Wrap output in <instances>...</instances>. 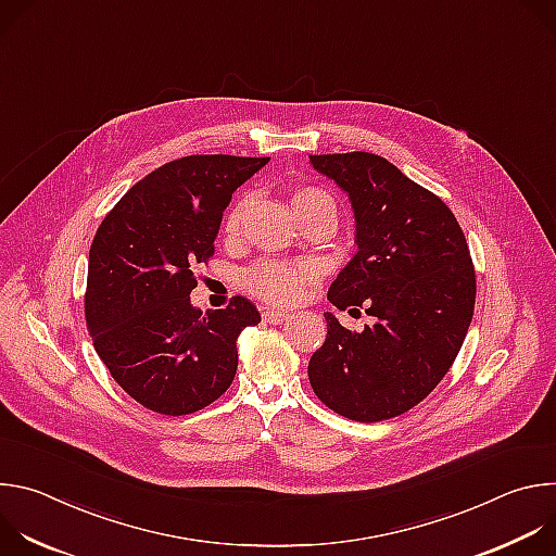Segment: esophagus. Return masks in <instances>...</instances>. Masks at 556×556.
Here are the masks:
<instances>
[{
    "instance_id": "1",
    "label": "esophagus",
    "mask_w": 556,
    "mask_h": 556,
    "mask_svg": "<svg viewBox=\"0 0 556 556\" xmlns=\"http://www.w3.org/2000/svg\"><path fill=\"white\" fill-rule=\"evenodd\" d=\"M262 319L266 321V324H273V326H281L283 321H288L290 316L286 314V312H277V309H266L264 314H262Z\"/></svg>"
}]
</instances>
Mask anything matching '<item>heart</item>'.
Segmentation results:
<instances>
[{
    "instance_id": "heart-1",
    "label": "heart",
    "mask_w": 556,
    "mask_h": 556,
    "mask_svg": "<svg viewBox=\"0 0 556 556\" xmlns=\"http://www.w3.org/2000/svg\"><path fill=\"white\" fill-rule=\"evenodd\" d=\"M316 206H330L334 208L330 195L321 189H299L292 195V208L294 215L301 219V215H305L307 211L316 208ZM247 208V200H237L230 211L224 217V235L226 237H235L237 230H240V222ZM316 279V266L309 262H277V260H262L255 266H251L244 275V288L249 294H253L255 299L268 303V305H294L305 286H309Z\"/></svg>"
}]
</instances>
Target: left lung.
I'll return each mask as SVG.
<instances>
[{"label":"left lung","mask_w":556,"mask_h":556,"mask_svg":"<svg viewBox=\"0 0 556 556\" xmlns=\"http://www.w3.org/2000/svg\"><path fill=\"white\" fill-rule=\"evenodd\" d=\"M312 167L348 191L358 253L332 281L339 309L374 316L363 332L326 314L328 337L307 365L328 409L356 422L401 416L451 369L472 319L475 268L451 208L367 151L309 155Z\"/></svg>","instance_id":"8db88e82"}]
</instances>
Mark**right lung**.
I'll use <instances>...</instances> for the list:
<instances>
[{
    "label": "right lung",
    "mask_w": 556,
    "mask_h": 556,
    "mask_svg": "<svg viewBox=\"0 0 556 556\" xmlns=\"http://www.w3.org/2000/svg\"><path fill=\"white\" fill-rule=\"evenodd\" d=\"M268 157L185 155L136 182L101 222L88 262L86 324L112 378L149 412L195 414L230 387L237 337L262 316L232 296L191 305L232 191Z\"/></svg>",
    "instance_id": "add662e5"
}]
</instances>
